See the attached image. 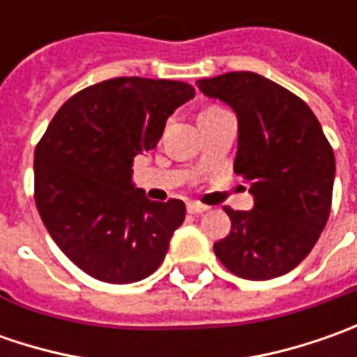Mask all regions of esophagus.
<instances>
[{
	"label": "esophagus",
	"mask_w": 357,
	"mask_h": 357,
	"mask_svg": "<svg viewBox=\"0 0 357 357\" xmlns=\"http://www.w3.org/2000/svg\"><path fill=\"white\" fill-rule=\"evenodd\" d=\"M186 211L190 214H202L206 211V206L200 204V202H188V204H186Z\"/></svg>",
	"instance_id": "obj_1"
}]
</instances>
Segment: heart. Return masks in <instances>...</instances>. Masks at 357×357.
Segmentation results:
<instances>
[{"label":"heart","mask_w":357,"mask_h":357,"mask_svg":"<svg viewBox=\"0 0 357 357\" xmlns=\"http://www.w3.org/2000/svg\"><path fill=\"white\" fill-rule=\"evenodd\" d=\"M208 109H214V107H208Z\"/></svg>","instance_id":"1"}]
</instances>
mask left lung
I'll use <instances>...</instances> for the list:
<instances>
[{
    "instance_id": "1",
    "label": "left lung",
    "mask_w": 357,
    "mask_h": 357,
    "mask_svg": "<svg viewBox=\"0 0 357 357\" xmlns=\"http://www.w3.org/2000/svg\"><path fill=\"white\" fill-rule=\"evenodd\" d=\"M238 117L234 172L250 183L252 211H232L230 234L214 242L227 270L270 280L296 268L328 222L336 158L308 105L266 77L234 71L197 81Z\"/></svg>"
}]
</instances>
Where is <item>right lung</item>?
I'll use <instances>...</instances> for the list:
<instances>
[{
    "label": "right lung",
    "mask_w": 357,
    "mask_h": 357,
    "mask_svg": "<svg viewBox=\"0 0 357 357\" xmlns=\"http://www.w3.org/2000/svg\"><path fill=\"white\" fill-rule=\"evenodd\" d=\"M195 97L169 79L115 77L75 93L35 146V204L61 252L109 284L151 276L185 220V202H153L130 183L167 119Z\"/></svg>",
    "instance_id": "add662e5"
}]
</instances>
